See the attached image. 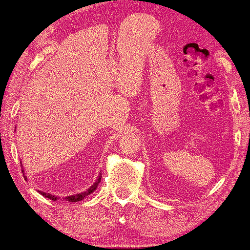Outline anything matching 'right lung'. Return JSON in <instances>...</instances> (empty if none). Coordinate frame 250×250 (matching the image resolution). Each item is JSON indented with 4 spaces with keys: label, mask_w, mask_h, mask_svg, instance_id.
<instances>
[{
    "label": "right lung",
    "mask_w": 250,
    "mask_h": 250,
    "mask_svg": "<svg viewBox=\"0 0 250 250\" xmlns=\"http://www.w3.org/2000/svg\"><path fill=\"white\" fill-rule=\"evenodd\" d=\"M23 172H24V170H23ZM100 175H102V174H100ZM25 180H26V176H25ZM100 181H102V176H99V178H98V180H97V182L94 183L93 186H91V187L88 188L87 190H85L84 192H80V194H76V195H72V196H68V197L62 198V200L69 201V202H80V201L83 200L84 197H86L87 195L92 194V192L97 189V186L99 185ZM39 192H40V194L42 195V196H45V197L49 198V200H52V201H58V200H60V197H56V196H54V195L47 194V192H43V191H39Z\"/></svg>",
    "instance_id": "right-lung-1"
}]
</instances>
